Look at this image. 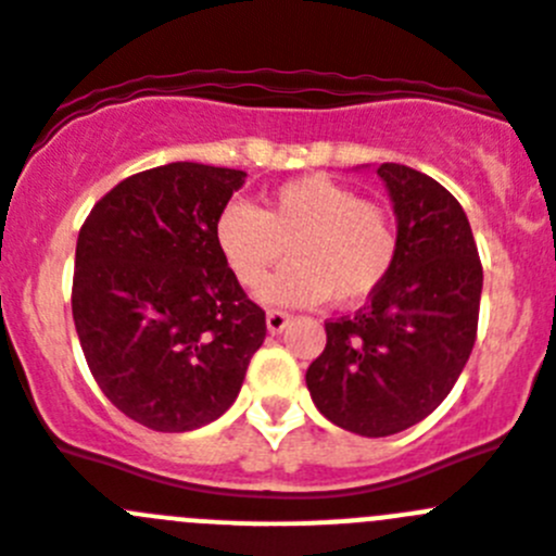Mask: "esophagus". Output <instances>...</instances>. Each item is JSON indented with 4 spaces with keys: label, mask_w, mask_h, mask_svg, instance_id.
<instances>
[{
    "label": "esophagus",
    "mask_w": 556,
    "mask_h": 556,
    "mask_svg": "<svg viewBox=\"0 0 556 556\" xmlns=\"http://www.w3.org/2000/svg\"><path fill=\"white\" fill-rule=\"evenodd\" d=\"M287 326H289V314L278 312V308H269V312H267V328H269V331L281 333Z\"/></svg>",
    "instance_id": "34e87169"
}]
</instances>
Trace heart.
Returning <instances> with one entry per match:
<instances>
[{
    "instance_id": "heart-1",
    "label": "heart",
    "mask_w": 556,
    "mask_h": 556,
    "mask_svg": "<svg viewBox=\"0 0 556 556\" xmlns=\"http://www.w3.org/2000/svg\"><path fill=\"white\" fill-rule=\"evenodd\" d=\"M214 236L244 289L262 287L290 248L295 264L262 289L264 301L283 306H312L326 298L337 306L367 301L390 278L401 248L392 211L328 175L281 184L264 208L228 203Z\"/></svg>"
}]
</instances>
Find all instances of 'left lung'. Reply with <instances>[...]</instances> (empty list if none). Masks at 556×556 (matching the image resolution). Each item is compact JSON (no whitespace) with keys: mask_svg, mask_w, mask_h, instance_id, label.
Returning <instances> with one entry per match:
<instances>
[{"mask_svg":"<svg viewBox=\"0 0 556 556\" xmlns=\"http://www.w3.org/2000/svg\"><path fill=\"white\" fill-rule=\"evenodd\" d=\"M397 217V262L353 317L326 323L306 370L314 406L339 429L390 437L429 417L454 390L479 328L481 262L448 189L404 164H381Z\"/></svg>","mask_w":556,"mask_h":556,"instance_id":"left-lung-1","label":"left lung"}]
</instances>
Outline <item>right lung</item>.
I'll return each mask as SVG.
<instances>
[{"label": "right lung", "mask_w": 556, "mask_h": 556, "mask_svg": "<svg viewBox=\"0 0 556 556\" xmlns=\"http://www.w3.org/2000/svg\"><path fill=\"white\" fill-rule=\"evenodd\" d=\"M242 169H144L97 200L77 236L72 317L88 370L122 415L191 431L228 412L267 337L217 248Z\"/></svg>", "instance_id": "right-lung-1"}]
</instances>
